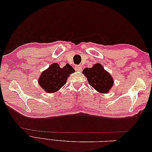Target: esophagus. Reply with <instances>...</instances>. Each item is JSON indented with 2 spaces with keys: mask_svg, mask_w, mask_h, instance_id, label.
<instances>
[{
  "mask_svg": "<svg viewBox=\"0 0 152 152\" xmlns=\"http://www.w3.org/2000/svg\"><path fill=\"white\" fill-rule=\"evenodd\" d=\"M75 69L76 71H80L82 70V66L80 65H76L75 66Z\"/></svg>",
  "mask_w": 152,
  "mask_h": 152,
  "instance_id": "1",
  "label": "esophagus"
}]
</instances>
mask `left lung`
I'll return each instance as SVG.
<instances>
[{
	"mask_svg": "<svg viewBox=\"0 0 152 152\" xmlns=\"http://www.w3.org/2000/svg\"><path fill=\"white\" fill-rule=\"evenodd\" d=\"M82 73L89 85L100 93H108L113 84V78L99 63L95 64L92 68H84Z\"/></svg>",
	"mask_w": 152,
	"mask_h": 152,
	"instance_id": "left-lung-1",
	"label": "left lung"
}]
</instances>
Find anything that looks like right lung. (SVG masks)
<instances>
[{"instance_id": "obj_1", "label": "right lung", "mask_w": 152, "mask_h": 152, "mask_svg": "<svg viewBox=\"0 0 152 152\" xmlns=\"http://www.w3.org/2000/svg\"><path fill=\"white\" fill-rule=\"evenodd\" d=\"M75 70L69 64L60 68L58 63H53L44 71L39 79V84L47 93H54L66 83L68 77Z\"/></svg>"}]
</instances>
